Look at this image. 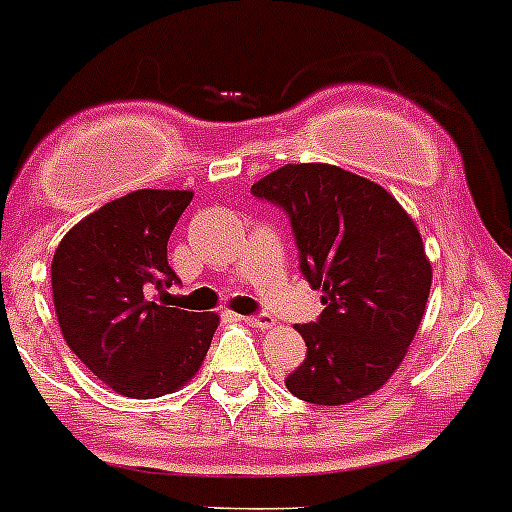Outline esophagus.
<instances>
[{
  "instance_id": "esophagus-1",
  "label": "esophagus",
  "mask_w": 512,
  "mask_h": 512,
  "mask_svg": "<svg viewBox=\"0 0 512 512\" xmlns=\"http://www.w3.org/2000/svg\"><path fill=\"white\" fill-rule=\"evenodd\" d=\"M243 321H246L248 326H253V329H259V331H266V329H272V326H274V318L269 316V313H253V316H243Z\"/></svg>"
}]
</instances>
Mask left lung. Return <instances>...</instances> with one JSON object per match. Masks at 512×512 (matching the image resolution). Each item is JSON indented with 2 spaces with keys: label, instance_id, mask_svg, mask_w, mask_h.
I'll list each match as a JSON object with an SVG mask.
<instances>
[{
  "label": "left lung",
  "instance_id": "left-lung-1",
  "mask_svg": "<svg viewBox=\"0 0 512 512\" xmlns=\"http://www.w3.org/2000/svg\"><path fill=\"white\" fill-rule=\"evenodd\" d=\"M251 194L290 220L321 316L298 323L308 355L285 386L308 404L370 396L399 368L425 313L432 269L412 217L368 178L323 163L285 165Z\"/></svg>",
  "mask_w": 512,
  "mask_h": 512
}]
</instances>
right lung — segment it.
Segmentation results:
<instances>
[{
    "label": "right lung",
    "instance_id": "add662e5",
    "mask_svg": "<svg viewBox=\"0 0 512 512\" xmlns=\"http://www.w3.org/2000/svg\"><path fill=\"white\" fill-rule=\"evenodd\" d=\"M191 199V191H131L77 222L54 253L61 334L87 370L121 396L157 399L176 391L196 375L212 344L214 313L152 300L178 282L168 238Z\"/></svg>",
    "mask_w": 512,
    "mask_h": 512
}]
</instances>
